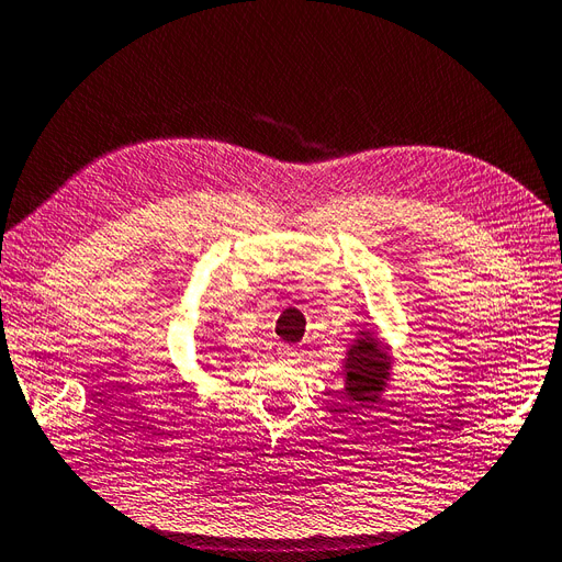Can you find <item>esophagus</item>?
I'll use <instances>...</instances> for the list:
<instances>
[{
  "instance_id": "esophagus-1",
  "label": "esophagus",
  "mask_w": 562,
  "mask_h": 562,
  "mask_svg": "<svg viewBox=\"0 0 562 562\" xmlns=\"http://www.w3.org/2000/svg\"><path fill=\"white\" fill-rule=\"evenodd\" d=\"M281 360H285V362H297L300 360V355H303V352H300L297 348H291V346H285V348H281Z\"/></svg>"
}]
</instances>
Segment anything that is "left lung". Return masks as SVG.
<instances>
[{
    "mask_svg": "<svg viewBox=\"0 0 562 562\" xmlns=\"http://www.w3.org/2000/svg\"><path fill=\"white\" fill-rule=\"evenodd\" d=\"M346 393L355 403H376L391 376V355L372 331H360L352 340L346 362Z\"/></svg>",
    "mask_w": 562,
    "mask_h": 562,
    "instance_id": "obj_1",
    "label": "left lung"
}]
</instances>
